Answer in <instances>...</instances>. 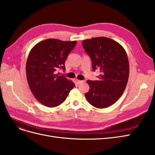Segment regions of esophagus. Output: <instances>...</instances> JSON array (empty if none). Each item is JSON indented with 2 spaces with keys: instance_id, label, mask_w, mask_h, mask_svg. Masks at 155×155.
Returning a JSON list of instances; mask_svg holds the SVG:
<instances>
[{
  "instance_id": "1",
  "label": "esophagus",
  "mask_w": 155,
  "mask_h": 155,
  "mask_svg": "<svg viewBox=\"0 0 155 155\" xmlns=\"http://www.w3.org/2000/svg\"><path fill=\"white\" fill-rule=\"evenodd\" d=\"M76 82L78 84H81V83L83 82V81H81V80H78V79H76Z\"/></svg>"
}]
</instances>
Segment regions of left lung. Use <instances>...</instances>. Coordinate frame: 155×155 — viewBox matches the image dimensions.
<instances>
[{"label":"left lung","instance_id":"obj_1","mask_svg":"<svg viewBox=\"0 0 155 155\" xmlns=\"http://www.w3.org/2000/svg\"><path fill=\"white\" fill-rule=\"evenodd\" d=\"M82 45L91 58L92 70H100L97 81H87L90 89L85 97L89 104L98 109L109 107L122 95L127 84V55L118 42L105 37L84 40Z\"/></svg>","mask_w":155,"mask_h":155}]
</instances>
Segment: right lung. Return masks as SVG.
Listing matches in <instances>:
<instances>
[{
  "instance_id": "obj_1",
  "label": "right lung",
  "mask_w": 155,
  "mask_h": 155,
  "mask_svg": "<svg viewBox=\"0 0 155 155\" xmlns=\"http://www.w3.org/2000/svg\"><path fill=\"white\" fill-rule=\"evenodd\" d=\"M76 41H63L48 39L36 44L30 50L26 61V78L30 91L41 104L55 107L66 100L75 84L56 74L64 70L68 55Z\"/></svg>"
}]
</instances>
